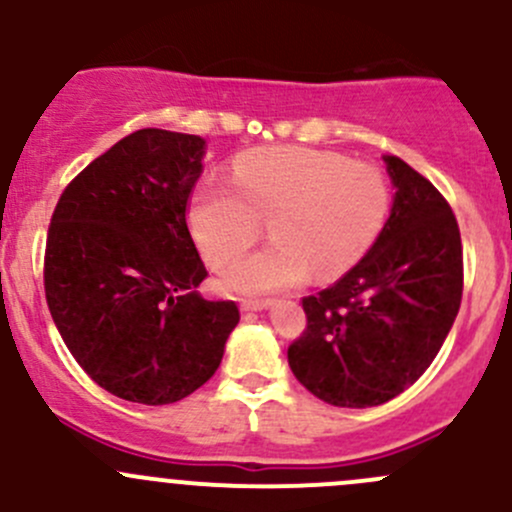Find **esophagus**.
I'll use <instances>...</instances> for the list:
<instances>
[{"mask_svg": "<svg viewBox=\"0 0 512 512\" xmlns=\"http://www.w3.org/2000/svg\"><path fill=\"white\" fill-rule=\"evenodd\" d=\"M272 304V299H257V297H245L240 299L242 312H260V309H267Z\"/></svg>", "mask_w": 512, "mask_h": 512, "instance_id": "obj_1", "label": "esophagus"}]
</instances>
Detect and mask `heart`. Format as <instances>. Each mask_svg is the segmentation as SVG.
<instances>
[{"mask_svg": "<svg viewBox=\"0 0 512 512\" xmlns=\"http://www.w3.org/2000/svg\"><path fill=\"white\" fill-rule=\"evenodd\" d=\"M391 205L389 178L364 160L309 148H262L232 165V188L200 185L188 223L205 260L232 265L257 242L262 223L275 242L232 272L242 292H272L344 275L369 252Z\"/></svg>", "mask_w": 512, "mask_h": 512, "instance_id": "obj_1", "label": "heart"}]
</instances>
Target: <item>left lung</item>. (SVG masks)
<instances>
[{
  "mask_svg": "<svg viewBox=\"0 0 512 512\" xmlns=\"http://www.w3.org/2000/svg\"><path fill=\"white\" fill-rule=\"evenodd\" d=\"M384 160L396 188L384 230L347 275L302 297L307 327L287 349L299 384L342 409L386 404L414 384L446 342L463 297L451 205L409 163Z\"/></svg>",
  "mask_w": 512,
  "mask_h": 512,
  "instance_id": "obj_1",
  "label": "left lung"
}]
</instances>
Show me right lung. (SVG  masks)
Wrapping results in <instances>:
<instances>
[{"instance_id":"obj_1","label":"right lung","mask_w":512,"mask_h":512,"mask_svg":"<svg viewBox=\"0 0 512 512\" xmlns=\"http://www.w3.org/2000/svg\"><path fill=\"white\" fill-rule=\"evenodd\" d=\"M205 141L141 128L64 188L44 252V292L61 339L113 396L185 399L218 371L240 309L200 297L208 277L188 230Z\"/></svg>"}]
</instances>
